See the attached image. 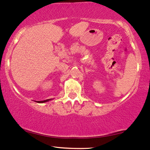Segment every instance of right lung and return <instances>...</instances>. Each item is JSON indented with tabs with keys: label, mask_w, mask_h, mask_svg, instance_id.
<instances>
[{
	"label": "right lung",
	"mask_w": 150,
	"mask_h": 150,
	"mask_svg": "<svg viewBox=\"0 0 150 150\" xmlns=\"http://www.w3.org/2000/svg\"><path fill=\"white\" fill-rule=\"evenodd\" d=\"M49 101V99H47V100H44V101H38V103H44V102H46V101Z\"/></svg>",
	"instance_id": "add662e5"
}]
</instances>
